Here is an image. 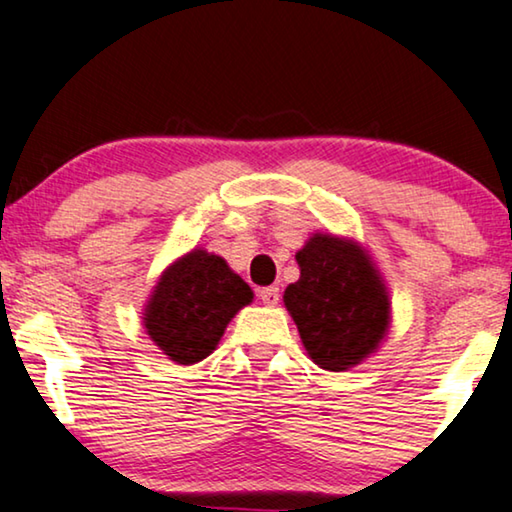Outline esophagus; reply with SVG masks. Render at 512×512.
I'll list each match as a JSON object with an SVG mask.
<instances>
[{
    "label": "esophagus",
    "mask_w": 512,
    "mask_h": 512,
    "mask_svg": "<svg viewBox=\"0 0 512 512\" xmlns=\"http://www.w3.org/2000/svg\"><path fill=\"white\" fill-rule=\"evenodd\" d=\"M258 298H261L263 305L274 307V305H277V302H279V288H277V286L261 288V291H258Z\"/></svg>",
    "instance_id": "1"
}]
</instances>
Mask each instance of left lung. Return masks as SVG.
Here are the masks:
<instances>
[{"mask_svg": "<svg viewBox=\"0 0 512 512\" xmlns=\"http://www.w3.org/2000/svg\"><path fill=\"white\" fill-rule=\"evenodd\" d=\"M295 261L300 279L288 284L284 305L309 358L328 372L360 365L390 325L388 288L372 258L358 242L314 233Z\"/></svg>", "mask_w": 512, "mask_h": 512, "instance_id": "obj_1", "label": "left lung"}]
</instances>
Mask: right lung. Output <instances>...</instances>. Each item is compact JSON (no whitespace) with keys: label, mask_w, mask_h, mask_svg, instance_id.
Wrapping results in <instances>:
<instances>
[{"label":"right lung","mask_w":512,"mask_h":512,"mask_svg":"<svg viewBox=\"0 0 512 512\" xmlns=\"http://www.w3.org/2000/svg\"><path fill=\"white\" fill-rule=\"evenodd\" d=\"M251 300L254 291L224 258L194 249L161 274L143 323L170 360L194 365L217 348L226 325Z\"/></svg>","instance_id":"add662e5"}]
</instances>
